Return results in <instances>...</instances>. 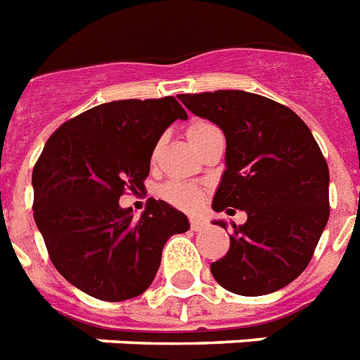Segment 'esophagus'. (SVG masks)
I'll return each mask as SVG.
<instances>
[{
	"instance_id": "obj_1",
	"label": "esophagus",
	"mask_w": 360,
	"mask_h": 360,
	"mask_svg": "<svg viewBox=\"0 0 360 360\" xmlns=\"http://www.w3.org/2000/svg\"><path fill=\"white\" fill-rule=\"evenodd\" d=\"M191 228L194 231H203V230H205V228H207V222H205V220L196 219V217H194V219H191Z\"/></svg>"
}]
</instances>
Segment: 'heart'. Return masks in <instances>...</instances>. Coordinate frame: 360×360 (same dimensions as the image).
Returning <instances> with one entry per match:
<instances>
[{"label": "heart", "instance_id": "1", "mask_svg": "<svg viewBox=\"0 0 360 360\" xmlns=\"http://www.w3.org/2000/svg\"><path fill=\"white\" fill-rule=\"evenodd\" d=\"M213 123H209V121H196V123H192L188 129H186V138L191 141L192 146L200 141L203 136L214 130ZM160 196L169 202L175 207L181 209H196L203 200V191L200 186L191 185V183H183V181H169L166 185L160 186Z\"/></svg>", "mask_w": 360, "mask_h": 360}]
</instances>
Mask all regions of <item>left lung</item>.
<instances>
[{
  "label": "left lung",
  "instance_id": "obj_1",
  "mask_svg": "<svg viewBox=\"0 0 360 360\" xmlns=\"http://www.w3.org/2000/svg\"><path fill=\"white\" fill-rule=\"evenodd\" d=\"M179 101L226 136L213 209L248 217L233 224L226 256L211 263L214 280L246 297L284 288L307 269L329 220V166L318 141L293 110L262 95L228 89Z\"/></svg>",
  "mask_w": 360,
  "mask_h": 360
}]
</instances>
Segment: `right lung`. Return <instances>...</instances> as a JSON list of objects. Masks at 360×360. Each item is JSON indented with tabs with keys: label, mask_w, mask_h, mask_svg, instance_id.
I'll return each instance as SVG.
<instances>
[{
	"label": "right lung",
	"mask_w": 360,
	"mask_h": 360,
	"mask_svg": "<svg viewBox=\"0 0 360 360\" xmlns=\"http://www.w3.org/2000/svg\"><path fill=\"white\" fill-rule=\"evenodd\" d=\"M188 115L174 97L98 104L63 123L33 168V217L65 280L101 301H127L151 285L162 248L191 228L185 214L149 200L136 219L124 191L146 188L153 149Z\"/></svg>",
	"instance_id": "right-lung-1"
}]
</instances>
